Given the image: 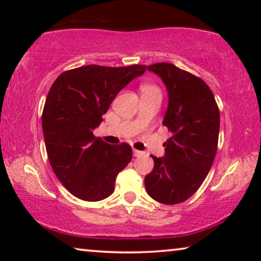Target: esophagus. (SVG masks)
<instances>
[{
	"instance_id": "obj_1",
	"label": "esophagus",
	"mask_w": 261,
	"mask_h": 261,
	"mask_svg": "<svg viewBox=\"0 0 261 261\" xmlns=\"http://www.w3.org/2000/svg\"><path fill=\"white\" fill-rule=\"evenodd\" d=\"M143 152H140V151H138V149H134V156H136V158H138V156H141L143 155Z\"/></svg>"
}]
</instances>
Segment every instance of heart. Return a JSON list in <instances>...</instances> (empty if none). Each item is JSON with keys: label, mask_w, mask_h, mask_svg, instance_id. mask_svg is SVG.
Returning <instances> with one entry per match:
<instances>
[{"label": "heart", "mask_w": 261, "mask_h": 261, "mask_svg": "<svg viewBox=\"0 0 261 261\" xmlns=\"http://www.w3.org/2000/svg\"><path fill=\"white\" fill-rule=\"evenodd\" d=\"M152 91H160L155 85H151V84H145L141 86V92H152Z\"/></svg>", "instance_id": "obj_1"}]
</instances>
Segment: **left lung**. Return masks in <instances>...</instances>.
Masks as SVG:
<instances>
[{"label": "left lung", "mask_w": 261, "mask_h": 261, "mask_svg": "<svg viewBox=\"0 0 261 261\" xmlns=\"http://www.w3.org/2000/svg\"><path fill=\"white\" fill-rule=\"evenodd\" d=\"M147 70L161 78L168 92L162 124L171 137L163 146L165 156L154 160L145 176L146 191L154 200L175 205L200 188L218 149L220 112L207 84L171 63H155Z\"/></svg>", "instance_id": "1"}]
</instances>
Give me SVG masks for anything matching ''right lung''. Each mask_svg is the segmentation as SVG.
<instances>
[{"mask_svg":"<svg viewBox=\"0 0 261 261\" xmlns=\"http://www.w3.org/2000/svg\"><path fill=\"white\" fill-rule=\"evenodd\" d=\"M146 65L123 68L85 65L61 73L42 112L49 163L74 197L99 201L114 192L115 180L132 159L130 145H110L93 131L120 91L140 77Z\"/></svg>","mask_w":261,"mask_h":261,"instance_id":"right-lung-1","label":"right lung"}]
</instances>
